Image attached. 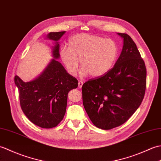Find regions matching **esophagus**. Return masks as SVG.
Wrapping results in <instances>:
<instances>
[{"label": "esophagus", "instance_id": "34e87169", "mask_svg": "<svg viewBox=\"0 0 161 161\" xmlns=\"http://www.w3.org/2000/svg\"><path fill=\"white\" fill-rule=\"evenodd\" d=\"M82 86H83V81H79V82H78V88H81Z\"/></svg>", "mask_w": 161, "mask_h": 161}]
</instances>
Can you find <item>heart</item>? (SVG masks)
<instances>
[{"mask_svg":"<svg viewBox=\"0 0 161 161\" xmlns=\"http://www.w3.org/2000/svg\"><path fill=\"white\" fill-rule=\"evenodd\" d=\"M60 58L68 73L75 76L80 61L81 77L91 75L99 77L107 73L117 59L118 48L114 41L89 35L79 34L68 40V48L62 47Z\"/></svg>","mask_w":161,"mask_h":161,"instance_id":"1","label":"heart"}]
</instances>
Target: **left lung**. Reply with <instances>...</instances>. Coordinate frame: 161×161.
<instances>
[{"mask_svg":"<svg viewBox=\"0 0 161 161\" xmlns=\"http://www.w3.org/2000/svg\"><path fill=\"white\" fill-rule=\"evenodd\" d=\"M118 35L123 39V47L114 66L82 86L88 117L95 126L105 130L128 120L141 104L146 88V67L137 46L127 34Z\"/></svg>","mask_w":161,"mask_h":161,"instance_id":"left-lung-1","label":"left lung"}]
</instances>
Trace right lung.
<instances>
[{
    "label": "right lung",
    "mask_w": 161,
    "mask_h": 161,
    "mask_svg": "<svg viewBox=\"0 0 161 161\" xmlns=\"http://www.w3.org/2000/svg\"><path fill=\"white\" fill-rule=\"evenodd\" d=\"M65 32H50L47 35L54 42L53 59L38 77L29 82H24L17 75L14 77L24 114L33 124L44 129L54 127L62 120L68 92L78 86L77 79L68 74L57 60L60 57L59 40Z\"/></svg>",
    "instance_id": "right-lung-1"
}]
</instances>
